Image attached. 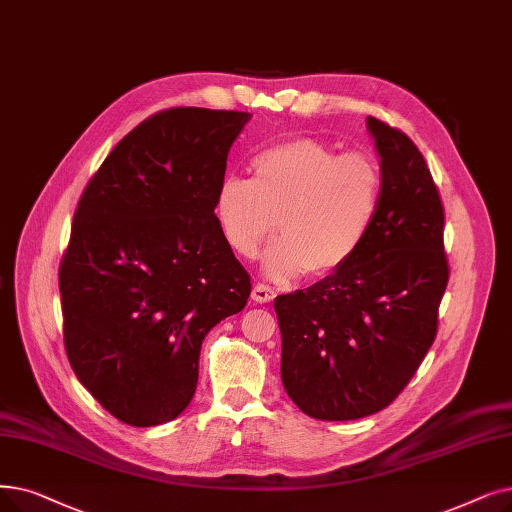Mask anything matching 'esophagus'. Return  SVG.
<instances>
[{
    "label": "esophagus",
    "instance_id": "1",
    "mask_svg": "<svg viewBox=\"0 0 512 512\" xmlns=\"http://www.w3.org/2000/svg\"><path fill=\"white\" fill-rule=\"evenodd\" d=\"M274 297H276V291H274L272 286L261 284V282H257L253 286V293H251L253 301H257V303H270Z\"/></svg>",
    "mask_w": 512,
    "mask_h": 512
}]
</instances>
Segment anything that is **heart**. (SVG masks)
I'll use <instances>...</instances> for the list:
<instances>
[{
  "instance_id": "obj_1",
  "label": "heart",
  "mask_w": 512,
  "mask_h": 512,
  "mask_svg": "<svg viewBox=\"0 0 512 512\" xmlns=\"http://www.w3.org/2000/svg\"><path fill=\"white\" fill-rule=\"evenodd\" d=\"M383 203V169L368 152L339 154L316 138H293L251 161V182L221 180L215 217L234 253L265 251L263 274L284 282L339 270L368 238Z\"/></svg>"
}]
</instances>
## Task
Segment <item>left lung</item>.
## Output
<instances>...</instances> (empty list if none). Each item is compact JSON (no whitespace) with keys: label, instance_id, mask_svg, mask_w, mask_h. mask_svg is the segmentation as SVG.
<instances>
[{"label":"left lung","instance_id":"obj_1","mask_svg":"<svg viewBox=\"0 0 512 512\" xmlns=\"http://www.w3.org/2000/svg\"><path fill=\"white\" fill-rule=\"evenodd\" d=\"M383 203L339 270L274 301L288 397L311 418L355 420L387 408L437 335L448 286L443 207L431 171L399 129L368 117Z\"/></svg>","mask_w":512,"mask_h":512}]
</instances>
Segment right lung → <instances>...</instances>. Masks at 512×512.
Returning a JSON list of instances; mask_svg holds the SVG:
<instances>
[{"label":"right lung","mask_w":512,"mask_h":512,"mask_svg":"<svg viewBox=\"0 0 512 512\" xmlns=\"http://www.w3.org/2000/svg\"><path fill=\"white\" fill-rule=\"evenodd\" d=\"M249 121L163 110L113 148L77 205L60 265L66 355L125 425L180 416L209 330L247 305L251 276L221 234L215 194Z\"/></svg>","instance_id":"1"}]
</instances>
